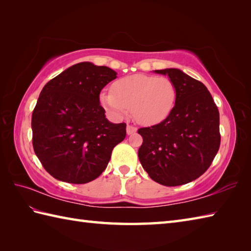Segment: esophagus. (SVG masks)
<instances>
[{
  "mask_svg": "<svg viewBox=\"0 0 251 251\" xmlns=\"http://www.w3.org/2000/svg\"><path fill=\"white\" fill-rule=\"evenodd\" d=\"M137 131V129L135 126H126V134L127 135H131V134H133V133H135Z\"/></svg>",
  "mask_w": 251,
  "mask_h": 251,
  "instance_id": "34e87169",
  "label": "esophagus"
}]
</instances>
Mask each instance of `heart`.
Returning a JSON list of instances; mask_svg holds the SVG:
<instances>
[{
    "label": "heart",
    "mask_w": 251,
    "mask_h": 251,
    "mask_svg": "<svg viewBox=\"0 0 251 251\" xmlns=\"http://www.w3.org/2000/svg\"><path fill=\"white\" fill-rule=\"evenodd\" d=\"M102 106L116 119L124 118L132 110L141 125L151 126L165 120L176 102V87L168 77L134 74L117 80L113 91L100 97Z\"/></svg>",
    "instance_id": "heart-1"
}]
</instances>
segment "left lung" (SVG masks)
Here are the masks:
<instances>
[{
    "label": "left lung",
    "instance_id": "1",
    "mask_svg": "<svg viewBox=\"0 0 251 251\" xmlns=\"http://www.w3.org/2000/svg\"><path fill=\"white\" fill-rule=\"evenodd\" d=\"M154 73L169 76L176 87V102L165 120L138 130L143 136L138 159L155 182L185 185L204 174L218 152L219 111L201 81L178 69Z\"/></svg>",
    "mask_w": 251,
    "mask_h": 251
}]
</instances>
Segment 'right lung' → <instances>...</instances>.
Segmentation results:
<instances>
[{
  "label": "right lung",
  "instance_id": "1",
  "mask_svg": "<svg viewBox=\"0 0 251 251\" xmlns=\"http://www.w3.org/2000/svg\"><path fill=\"white\" fill-rule=\"evenodd\" d=\"M117 73L107 66L80 62L49 80L32 114L33 148L55 179L87 183L102 174L126 124L107 120L100 92Z\"/></svg>",
  "mask_w": 251,
  "mask_h": 251
}]
</instances>
